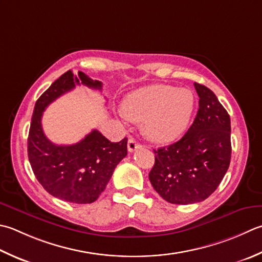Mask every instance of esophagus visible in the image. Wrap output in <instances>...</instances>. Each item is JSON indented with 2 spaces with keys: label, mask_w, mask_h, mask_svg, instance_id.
<instances>
[{
  "label": "esophagus",
  "mask_w": 262,
  "mask_h": 262,
  "mask_svg": "<svg viewBox=\"0 0 262 262\" xmlns=\"http://www.w3.org/2000/svg\"><path fill=\"white\" fill-rule=\"evenodd\" d=\"M127 147H128V151H129V152H134L135 150H137L138 147H141V144L135 140V138L129 137V140H128Z\"/></svg>",
  "instance_id": "esophagus-1"
}]
</instances>
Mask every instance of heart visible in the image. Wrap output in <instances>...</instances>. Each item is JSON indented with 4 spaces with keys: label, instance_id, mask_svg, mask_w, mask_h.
<instances>
[{
    "label": "heart",
    "instance_id": "b5f03b06",
    "mask_svg": "<svg viewBox=\"0 0 262 262\" xmlns=\"http://www.w3.org/2000/svg\"><path fill=\"white\" fill-rule=\"evenodd\" d=\"M194 95L187 89L155 84L133 92L122 102L127 118L143 121V132L152 141L168 143L182 135L191 119Z\"/></svg>",
    "mask_w": 262,
    "mask_h": 262
}]
</instances>
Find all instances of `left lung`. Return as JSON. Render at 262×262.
I'll list each match as a JSON object with an SVG mask.
<instances>
[{"label": "left lung", "mask_w": 262, "mask_h": 262, "mask_svg": "<svg viewBox=\"0 0 262 262\" xmlns=\"http://www.w3.org/2000/svg\"><path fill=\"white\" fill-rule=\"evenodd\" d=\"M200 97L192 126L178 142L155 150L153 188L172 204L201 202L216 191L232 156L230 118L211 90L194 83Z\"/></svg>", "instance_id": "obj_1"}]
</instances>
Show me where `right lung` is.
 <instances>
[{
	"label": "right lung",
	"instance_id": "add662e5",
	"mask_svg": "<svg viewBox=\"0 0 262 262\" xmlns=\"http://www.w3.org/2000/svg\"><path fill=\"white\" fill-rule=\"evenodd\" d=\"M80 84L97 91L103 85L81 71L74 74L68 70L36 101L28 135V159L46 192L66 202L86 204L96 201L118 163L127 156V138L114 143L93 129L76 144L56 145L45 136L44 110Z\"/></svg>",
	"mask_w": 262,
	"mask_h": 262
}]
</instances>
